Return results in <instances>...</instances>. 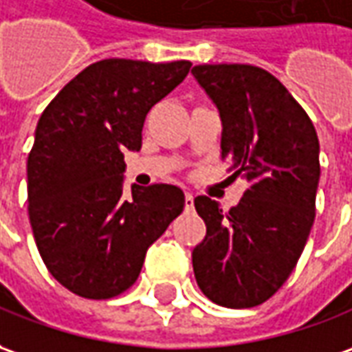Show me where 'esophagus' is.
I'll list each match as a JSON object with an SVG mask.
<instances>
[{"instance_id":"1","label":"esophagus","mask_w":352,"mask_h":352,"mask_svg":"<svg viewBox=\"0 0 352 352\" xmlns=\"http://www.w3.org/2000/svg\"><path fill=\"white\" fill-rule=\"evenodd\" d=\"M195 206V196L192 192H185V210H192Z\"/></svg>"}]
</instances>
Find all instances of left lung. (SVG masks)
<instances>
[{
    "instance_id": "left-lung-1",
    "label": "left lung",
    "mask_w": 352,
    "mask_h": 352,
    "mask_svg": "<svg viewBox=\"0 0 352 352\" xmlns=\"http://www.w3.org/2000/svg\"><path fill=\"white\" fill-rule=\"evenodd\" d=\"M196 82L221 119V157L245 177L241 202L223 212L196 196L206 236L192 250L200 291L219 307L262 305L287 281L316 216L320 142L285 86L254 65H196Z\"/></svg>"
}]
</instances>
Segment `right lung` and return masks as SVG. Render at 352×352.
<instances>
[{
    "instance_id": "1",
    "label": "right lung",
    "mask_w": 352,
    "mask_h": 352,
    "mask_svg": "<svg viewBox=\"0 0 352 352\" xmlns=\"http://www.w3.org/2000/svg\"><path fill=\"white\" fill-rule=\"evenodd\" d=\"M190 61L104 59L63 86L38 121L26 162L28 217L57 281L111 298L136 281L146 250L185 206L175 185L131 186L125 152L142 148L148 111L188 75Z\"/></svg>"
}]
</instances>
